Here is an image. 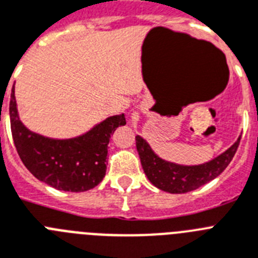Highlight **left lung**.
Here are the masks:
<instances>
[{
    "mask_svg": "<svg viewBox=\"0 0 258 258\" xmlns=\"http://www.w3.org/2000/svg\"><path fill=\"white\" fill-rule=\"evenodd\" d=\"M239 143L240 138L225 153L204 165L182 166L161 160L160 157L154 154L144 139L136 136V149L139 152L145 175L151 180L152 184L170 194H185L194 191L217 178L228 166V163L231 162Z\"/></svg>",
    "mask_w": 258,
    "mask_h": 258,
    "instance_id": "left-lung-1",
    "label": "left lung"
}]
</instances>
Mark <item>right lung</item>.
I'll use <instances>...</instances> for the list:
<instances>
[{"label": "right lung", "mask_w": 258, "mask_h": 258, "mask_svg": "<svg viewBox=\"0 0 258 258\" xmlns=\"http://www.w3.org/2000/svg\"><path fill=\"white\" fill-rule=\"evenodd\" d=\"M124 124L122 114L107 118L79 138H44L23 126L18 116L14 87L11 89L10 126L18 154L32 175L59 191H88L101 182L106 172L110 135Z\"/></svg>", "instance_id": "1"}]
</instances>
